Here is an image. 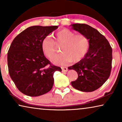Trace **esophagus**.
Returning a JSON list of instances; mask_svg holds the SVG:
<instances>
[{
  "label": "esophagus",
  "mask_w": 122,
  "mask_h": 122,
  "mask_svg": "<svg viewBox=\"0 0 122 122\" xmlns=\"http://www.w3.org/2000/svg\"><path fill=\"white\" fill-rule=\"evenodd\" d=\"M62 71L63 72H66L68 71V68L66 67H63L62 68Z\"/></svg>",
  "instance_id": "obj_1"
}]
</instances>
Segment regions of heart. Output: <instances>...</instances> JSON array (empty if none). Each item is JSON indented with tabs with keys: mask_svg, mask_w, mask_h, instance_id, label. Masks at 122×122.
I'll return each mask as SVG.
<instances>
[{
	"mask_svg": "<svg viewBox=\"0 0 122 122\" xmlns=\"http://www.w3.org/2000/svg\"><path fill=\"white\" fill-rule=\"evenodd\" d=\"M57 46H61L62 53L53 60L56 65H66L71 62L74 63L81 61L87 54L90 41L83 34H76L67 28L59 30L55 34V41L47 37L42 40L41 48L48 58L53 59L56 56Z\"/></svg>",
	"mask_w": 122,
	"mask_h": 122,
	"instance_id": "obj_1",
	"label": "heart"
}]
</instances>
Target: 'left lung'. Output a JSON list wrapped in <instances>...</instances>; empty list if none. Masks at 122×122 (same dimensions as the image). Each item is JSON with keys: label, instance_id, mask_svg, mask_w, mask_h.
<instances>
[{"label": "left lung", "instance_id": "left-lung-1", "mask_svg": "<svg viewBox=\"0 0 122 122\" xmlns=\"http://www.w3.org/2000/svg\"><path fill=\"white\" fill-rule=\"evenodd\" d=\"M72 28L83 34L90 41L87 54L73 66L68 67L77 72V80L72 86L84 92H92L100 88L110 76L112 68V48L104 36L88 25L75 24Z\"/></svg>", "mask_w": 122, "mask_h": 122}]
</instances>
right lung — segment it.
Here are the masks:
<instances>
[{
	"mask_svg": "<svg viewBox=\"0 0 122 122\" xmlns=\"http://www.w3.org/2000/svg\"><path fill=\"white\" fill-rule=\"evenodd\" d=\"M57 26L28 27L12 41L7 53L10 77L16 88L29 96H39L49 92L54 84L55 71L60 67L53 65L45 56L41 43Z\"/></svg>",
	"mask_w": 122,
	"mask_h": 122,
	"instance_id": "1",
	"label": "right lung"
}]
</instances>
